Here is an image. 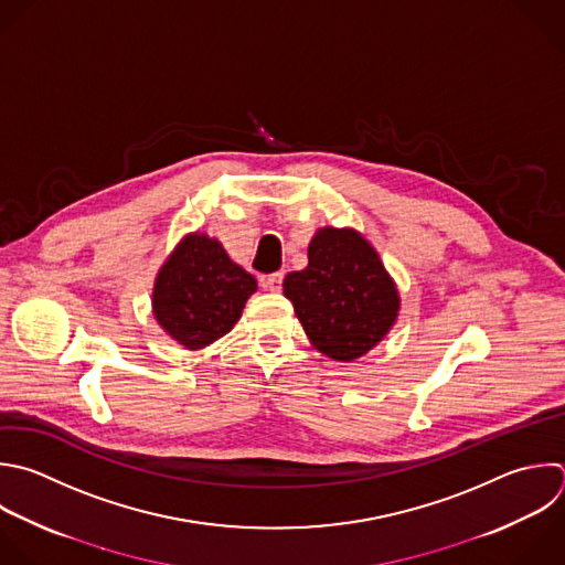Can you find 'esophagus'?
Here are the masks:
<instances>
[{
	"label": "esophagus",
	"mask_w": 565,
	"mask_h": 565,
	"mask_svg": "<svg viewBox=\"0 0 565 565\" xmlns=\"http://www.w3.org/2000/svg\"><path fill=\"white\" fill-rule=\"evenodd\" d=\"M260 285L269 291H280V285H282V274L276 271V274H269V276H263L260 278Z\"/></svg>",
	"instance_id": "1"
}]
</instances>
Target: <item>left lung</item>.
I'll list each match as a JSON object with an SVG mask.
<instances>
[{"mask_svg": "<svg viewBox=\"0 0 565 565\" xmlns=\"http://www.w3.org/2000/svg\"><path fill=\"white\" fill-rule=\"evenodd\" d=\"M307 256L309 265L287 274L282 291L320 353L340 362L358 360L395 324L397 287L355 230H318Z\"/></svg>", "mask_w": 565, "mask_h": 565, "instance_id": "1", "label": "left lung"}]
</instances>
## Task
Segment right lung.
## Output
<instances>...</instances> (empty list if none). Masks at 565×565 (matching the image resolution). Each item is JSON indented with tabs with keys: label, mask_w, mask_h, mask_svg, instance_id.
Listing matches in <instances>:
<instances>
[{
	"label": "right lung",
	"mask_w": 565,
	"mask_h": 565,
	"mask_svg": "<svg viewBox=\"0 0 565 565\" xmlns=\"http://www.w3.org/2000/svg\"><path fill=\"white\" fill-rule=\"evenodd\" d=\"M256 287V278L216 238L194 232L159 269L152 313L170 338L196 351L234 329Z\"/></svg>",
	"instance_id": "right-lung-1"
}]
</instances>
